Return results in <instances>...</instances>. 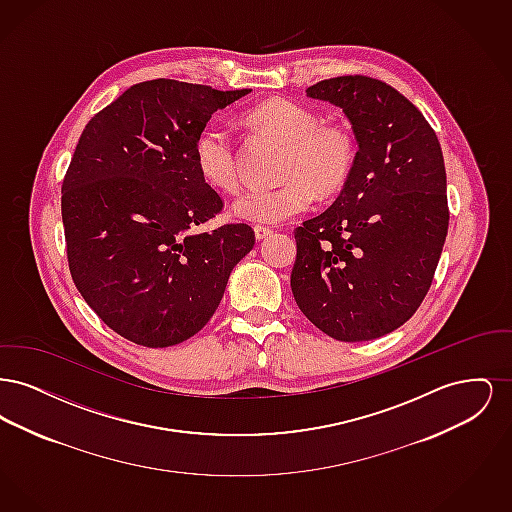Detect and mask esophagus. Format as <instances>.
<instances>
[{
    "label": "esophagus",
    "instance_id": "esophagus-1",
    "mask_svg": "<svg viewBox=\"0 0 512 512\" xmlns=\"http://www.w3.org/2000/svg\"><path fill=\"white\" fill-rule=\"evenodd\" d=\"M253 230H255V238H257V240H267L268 236H272V228L263 226V224L253 226Z\"/></svg>",
    "mask_w": 512,
    "mask_h": 512
}]
</instances>
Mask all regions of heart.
Returning <instances> with one entry per match:
<instances>
[{"instance_id":"1","label":"heart","mask_w":512,"mask_h":512,"mask_svg":"<svg viewBox=\"0 0 512 512\" xmlns=\"http://www.w3.org/2000/svg\"><path fill=\"white\" fill-rule=\"evenodd\" d=\"M247 126L284 144L276 188H255L236 197L232 213L247 222L276 224L307 211L315 195L332 197L347 184L355 163V138L341 122L322 121L313 107L292 99L270 98L245 113ZM194 161L201 178L232 194L242 184L240 155L232 134L217 122L195 138Z\"/></svg>"}]
</instances>
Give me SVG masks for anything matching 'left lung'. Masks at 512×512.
I'll use <instances>...</instances> for the list:
<instances>
[{
    "label": "left lung",
    "mask_w": 512,
    "mask_h": 512,
    "mask_svg": "<svg viewBox=\"0 0 512 512\" xmlns=\"http://www.w3.org/2000/svg\"><path fill=\"white\" fill-rule=\"evenodd\" d=\"M307 96L343 109L359 151L332 207L293 232V297L330 338L374 340L432 286L449 226L443 153L424 115L382 80L336 76Z\"/></svg>",
    "instance_id": "obj_1"
}]
</instances>
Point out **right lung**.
Masks as SVG:
<instances>
[{"instance_id": "obj_1", "label": "right lung", "mask_w": 512, "mask_h": 512, "mask_svg": "<svg viewBox=\"0 0 512 512\" xmlns=\"http://www.w3.org/2000/svg\"><path fill=\"white\" fill-rule=\"evenodd\" d=\"M249 92L157 78L86 124L61 188L67 259L84 301L122 338L144 347L192 338L253 249L244 222L195 232L224 207L195 167V138Z\"/></svg>"}]
</instances>
